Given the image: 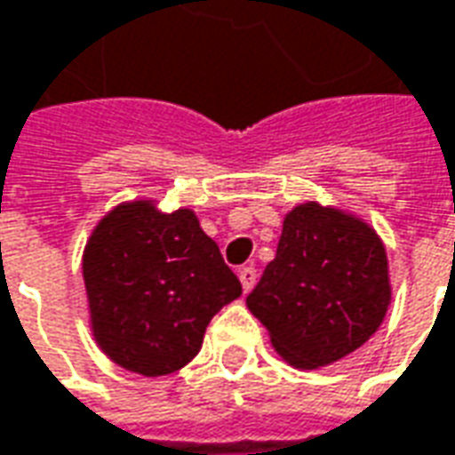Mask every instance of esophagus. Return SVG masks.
<instances>
[{"label":"esophagus","instance_id":"34e87169","mask_svg":"<svg viewBox=\"0 0 455 455\" xmlns=\"http://www.w3.org/2000/svg\"><path fill=\"white\" fill-rule=\"evenodd\" d=\"M239 281H241V286H243V291L246 293L251 291L253 283H256V268L253 267L239 268Z\"/></svg>","mask_w":455,"mask_h":455}]
</instances>
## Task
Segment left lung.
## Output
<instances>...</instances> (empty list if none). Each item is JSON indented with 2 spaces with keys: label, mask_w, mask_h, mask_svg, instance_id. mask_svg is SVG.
<instances>
[{
  "label": "left lung",
  "mask_w": 455,
  "mask_h": 455,
  "mask_svg": "<svg viewBox=\"0 0 455 455\" xmlns=\"http://www.w3.org/2000/svg\"><path fill=\"white\" fill-rule=\"evenodd\" d=\"M391 304L379 234L336 206L306 202L283 216L276 259L246 306L296 369H321L363 346Z\"/></svg>",
  "instance_id": "1"
}]
</instances>
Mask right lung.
Wrapping results in <instances>:
<instances>
[{
  "mask_svg": "<svg viewBox=\"0 0 455 455\" xmlns=\"http://www.w3.org/2000/svg\"><path fill=\"white\" fill-rule=\"evenodd\" d=\"M82 271L99 348L141 376L184 369L214 314L241 296L196 214H166L149 199L119 204L99 221Z\"/></svg>",
  "mask_w": 455,
  "mask_h": 455,
  "instance_id": "1",
  "label": "right lung"
}]
</instances>
